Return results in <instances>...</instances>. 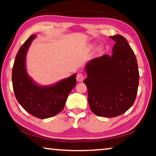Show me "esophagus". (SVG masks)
Segmentation results:
<instances>
[{"mask_svg":"<svg viewBox=\"0 0 156 156\" xmlns=\"http://www.w3.org/2000/svg\"><path fill=\"white\" fill-rule=\"evenodd\" d=\"M84 74L83 73H78L77 76H76V80H77L78 82H82L84 80Z\"/></svg>","mask_w":156,"mask_h":156,"instance_id":"obj_1","label":"esophagus"}]
</instances>
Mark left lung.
I'll list each match as a JSON object with an SVG mask.
<instances>
[{"label": "left lung", "instance_id": "left-lung-1", "mask_svg": "<svg viewBox=\"0 0 156 156\" xmlns=\"http://www.w3.org/2000/svg\"><path fill=\"white\" fill-rule=\"evenodd\" d=\"M110 37L115 41L112 55L93 58L84 68L90 110L104 117H117L131 108L139 82L136 58L126 39L120 35Z\"/></svg>", "mask_w": 156, "mask_h": 156}]
</instances>
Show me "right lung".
Returning <instances> with one entry per match:
<instances>
[{
  "mask_svg": "<svg viewBox=\"0 0 156 156\" xmlns=\"http://www.w3.org/2000/svg\"><path fill=\"white\" fill-rule=\"evenodd\" d=\"M36 35H31L19 49L12 69V83L15 96L27 112L35 117L47 119L63 110L68 95L76 84V74L52 85L36 84L28 74L26 56Z\"/></svg>",
  "mask_w": 156,
  "mask_h": 156,
  "instance_id": "1",
  "label": "right lung"
}]
</instances>
